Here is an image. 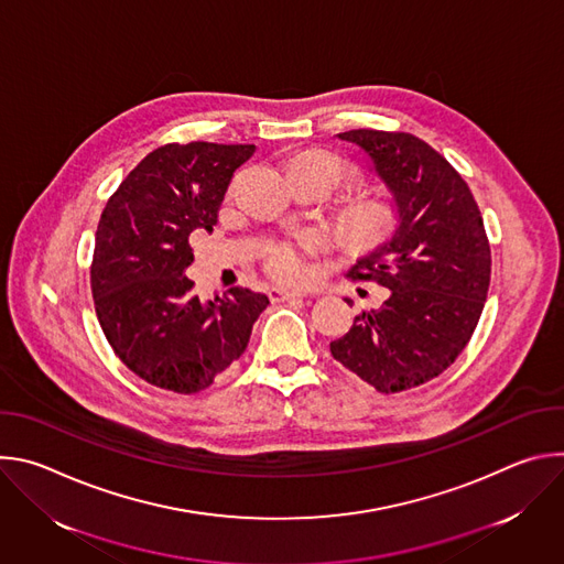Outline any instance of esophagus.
<instances>
[{"mask_svg": "<svg viewBox=\"0 0 564 564\" xmlns=\"http://www.w3.org/2000/svg\"><path fill=\"white\" fill-rule=\"evenodd\" d=\"M307 292H303V290H283V288H272L270 290V299L274 301V303H279V301H288V299H294V296H305Z\"/></svg>", "mask_w": 564, "mask_h": 564, "instance_id": "esophagus-1", "label": "esophagus"}]
</instances>
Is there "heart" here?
I'll return each mask as SVG.
<instances>
[{
	"instance_id": "1",
	"label": "heart",
	"mask_w": 564,
	"mask_h": 564,
	"mask_svg": "<svg viewBox=\"0 0 564 564\" xmlns=\"http://www.w3.org/2000/svg\"><path fill=\"white\" fill-rule=\"evenodd\" d=\"M294 178L316 176L326 181L333 189L352 176L346 160L330 149H310L296 155L290 165ZM397 223V214L390 203L370 198L361 200L350 209L348 234L355 243L368 246L386 238ZM321 248V240L314 236H299L272 246L265 254V270L272 279L283 283H301L310 276V257Z\"/></svg>"
}]
</instances>
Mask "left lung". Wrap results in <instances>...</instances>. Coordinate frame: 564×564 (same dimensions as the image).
I'll return each mask as SVG.
<instances>
[{"label": "left lung", "mask_w": 564, "mask_h": 564, "mask_svg": "<svg viewBox=\"0 0 564 564\" xmlns=\"http://www.w3.org/2000/svg\"><path fill=\"white\" fill-rule=\"evenodd\" d=\"M339 138L370 155L399 227L346 274L390 296L357 314L330 352L379 392H401L442 375L470 341L491 283L489 238L468 185L429 142L377 129Z\"/></svg>", "instance_id": "obj_1"}]
</instances>
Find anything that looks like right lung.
Masks as SVG:
<instances>
[{"label":"right lung","mask_w":564,"mask_h":564,"mask_svg":"<svg viewBox=\"0 0 564 564\" xmlns=\"http://www.w3.org/2000/svg\"><path fill=\"white\" fill-rule=\"evenodd\" d=\"M254 144L170 142L147 153L100 216L91 292L100 328L140 379L194 394L246 352L265 294L229 288L212 301L185 276L189 234L216 225L234 172Z\"/></svg>","instance_id":"add662e5"}]
</instances>
